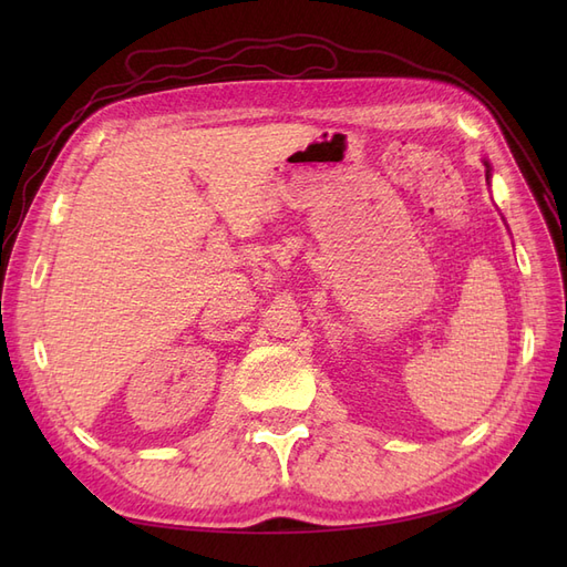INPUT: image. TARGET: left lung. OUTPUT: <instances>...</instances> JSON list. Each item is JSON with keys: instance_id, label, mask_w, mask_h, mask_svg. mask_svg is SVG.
<instances>
[{"instance_id": "8db88e82", "label": "left lung", "mask_w": 567, "mask_h": 567, "mask_svg": "<svg viewBox=\"0 0 567 567\" xmlns=\"http://www.w3.org/2000/svg\"><path fill=\"white\" fill-rule=\"evenodd\" d=\"M485 163V179H487V184H489V179H492V167H489V161H483Z\"/></svg>"}]
</instances>
